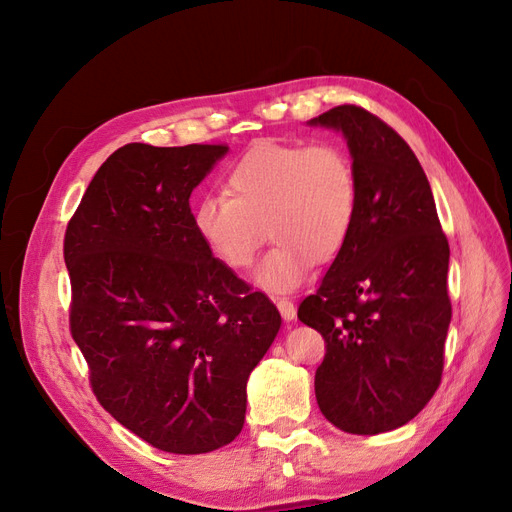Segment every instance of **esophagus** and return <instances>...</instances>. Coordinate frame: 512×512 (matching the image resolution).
Wrapping results in <instances>:
<instances>
[{
	"label": "esophagus",
	"mask_w": 512,
	"mask_h": 512,
	"mask_svg": "<svg viewBox=\"0 0 512 512\" xmlns=\"http://www.w3.org/2000/svg\"><path fill=\"white\" fill-rule=\"evenodd\" d=\"M274 302H276V306H279V311H281V315H283V319L285 321H291L296 317V304L291 302L289 298H274Z\"/></svg>",
	"instance_id": "obj_1"
}]
</instances>
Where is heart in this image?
Returning <instances> with one entry per match:
<instances>
[{"mask_svg":"<svg viewBox=\"0 0 512 512\" xmlns=\"http://www.w3.org/2000/svg\"><path fill=\"white\" fill-rule=\"evenodd\" d=\"M227 195L203 197L193 225L229 270L253 266L264 227L274 246L257 283L272 291L298 287L315 259L337 257L352 236L360 186L354 160L337 143L261 141L231 165Z\"/></svg>","mask_w":512,"mask_h":512,"instance_id":"b5f03b06","label":"heart"}]
</instances>
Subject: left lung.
<instances>
[{
	"label": "left lung",
	"mask_w": 512,
	"mask_h": 512,
	"mask_svg": "<svg viewBox=\"0 0 512 512\" xmlns=\"http://www.w3.org/2000/svg\"><path fill=\"white\" fill-rule=\"evenodd\" d=\"M311 124L345 135L360 203L352 236L298 319L326 341L315 371L321 414L345 433L375 435L410 422L442 382L450 248L427 175L397 130L356 105Z\"/></svg>",
	"instance_id": "1"
}]
</instances>
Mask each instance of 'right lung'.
Here are the masks:
<instances>
[{"label": "right lung", "mask_w": 512, "mask_h": 512, "mask_svg": "<svg viewBox=\"0 0 512 512\" xmlns=\"http://www.w3.org/2000/svg\"><path fill=\"white\" fill-rule=\"evenodd\" d=\"M227 150L124 145L64 236L70 334L96 399L173 455L236 440L248 375L281 328L274 302L212 257L193 225L188 199Z\"/></svg>", "instance_id": "obj_1"}]
</instances>
